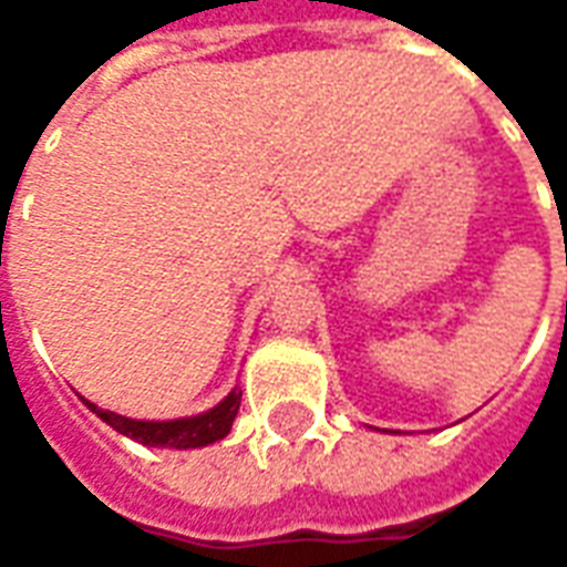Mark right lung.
Listing matches in <instances>:
<instances>
[{
    "label": "right lung",
    "mask_w": 567,
    "mask_h": 567,
    "mask_svg": "<svg viewBox=\"0 0 567 567\" xmlns=\"http://www.w3.org/2000/svg\"><path fill=\"white\" fill-rule=\"evenodd\" d=\"M87 410H93L96 416L103 419L105 425H112L117 434L124 437H133L145 443V446H166V450H197V446H209L215 440H224L230 434V425H234L236 413H239V401H243V392L234 389V392L224 398L221 404H215L206 413H197V416L185 419H166V422H145V419H130L117 416L112 410H100L96 404H91L87 398H81Z\"/></svg>",
    "instance_id": "1"
}]
</instances>
